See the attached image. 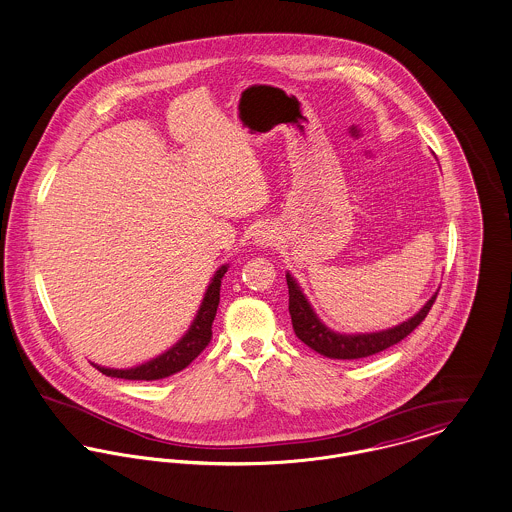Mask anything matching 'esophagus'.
Instances as JSON below:
<instances>
[{"label":"esophagus","mask_w":512,"mask_h":512,"mask_svg":"<svg viewBox=\"0 0 512 512\" xmlns=\"http://www.w3.org/2000/svg\"><path fill=\"white\" fill-rule=\"evenodd\" d=\"M276 240H278L276 231L270 229V227H262V229H258L256 234H254V242H256L258 246H272Z\"/></svg>","instance_id":"obj_1"}]
</instances>
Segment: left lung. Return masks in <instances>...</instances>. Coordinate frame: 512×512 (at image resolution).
I'll return each mask as SVG.
<instances>
[{"mask_svg": "<svg viewBox=\"0 0 512 512\" xmlns=\"http://www.w3.org/2000/svg\"><path fill=\"white\" fill-rule=\"evenodd\" d=\"M287 287H289V315L291 325L301 342H305L309 348L319 352L321 356L332 360H358L368 358L381 350H387L389 346L401 342L405 336H409L428 315L432 303L436 301L434 293L420 309L417 315L403 321L401 325L391 326L377 332H356V334H342L336 332L319 319L315 309L311 307L309 299L301 291L299 283L287 272Z\"/></svg>", "mask_w": 512, "mask_h": 512, "instance_id": "obj_1", "label": "left lung"}]
</instances>
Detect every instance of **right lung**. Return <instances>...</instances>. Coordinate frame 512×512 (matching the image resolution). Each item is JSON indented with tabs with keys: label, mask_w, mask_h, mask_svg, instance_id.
<instances>
[{
	"label": "right lung",
	"mask_w": 512,
	"mask_h": 512,
	"mask_svg": "<svg viewBox=\"0 0 512 512\" xmlns=\"http://www.w3.org/2000/svg\"><path fill=\"white\" fill-rule=\"evenodd\" d=\"M227 270H229V264H223L213 274L193 323L187 328L186 334L170 350H166L164 354H160V356H156V358H152V360H148L140 366L127 368V370L103 368V366H97V364H92V366H95L99 372L109 375V377L137 379V381H154V379H164L168 375L182 372L211 342V336H213L211 325L215 321L219 299H221V279L227 274Z\"/></svg>",
	"instance_id": "add662e5"
}]
</instances>
